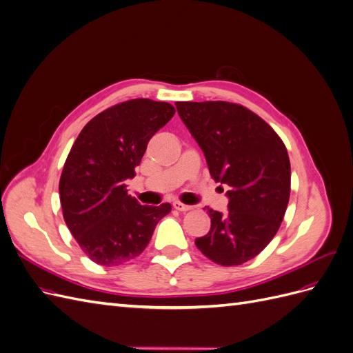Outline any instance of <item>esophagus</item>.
I'll list each match as a JSON object with an SVG mask.
<instances>
[{
	"label": "esophagus",
	"mask_w": 353,
	"mask_h": 353,
	"mask_svg": "<svg viewBox=\"0 0 353 353\" xmlns=\"http://www.w3.org/2000/svg\"><path fill=\"white\" fill-rule=\"evenodd\" d=\"M174 208H175L176 210H179V212H187V210L191 209V206L184 205V203H181V201H174Z\"/></svg>",
	"instance_id": "34e87169"
}]
</instances>
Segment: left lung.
Masks as SVG:
<instances>
[{
  "label": "left lung",
  "instance_id": "left-lung-1",
  "mask_svg": "<svg viewBox=\"0 0 353 353\" xmlns=\"http://www.w3.org/2000/svg\"><path fill=\"white\" fill-rule=\"evenodd\" d=\"M205 153L212 178L228 185V212L208 208L210 230L199 250L222 266L258 256L279 231L290 199V160L281 138L258 114L227 101H176Z\"/></svg>",
  "mask_w": 353,
  "mask_h": 353
}]
</instances>
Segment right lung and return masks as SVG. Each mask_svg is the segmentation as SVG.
Returning a JSON list of instances; mask_svg holds the SVG:
<instances>
[{
  "label": "right lung",
  "mask_w": 353,
  "mask_h": 353,
  "mask_svg": "<svg viewBox=\"0 0 353 353\" xmlns=\"http://www.w3.org/2000/svg\"><path fill=\"white\" fill-rule=\"evenodd\" d=\"M175 109L148 99L105 109L83 126L60 176L63 218L88 258L104 266L121 265L143 253L169 203L143 206L128 194L150 138Z\"/></svg>",
  "instance_id": "obj_1"
}]
</instances>
